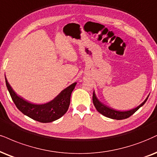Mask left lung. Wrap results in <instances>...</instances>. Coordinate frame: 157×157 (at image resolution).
I'll list each match as a JSON object with an SVG mask.
<instances>
[{"instance_id": "8db88e82", "label": "left lung", "mask_w": 157, "mask_h": 157, "mask_svg": "<svg viewBox=\"0 0 157 157\" xmlns=\"http://www.w3.org/2000/svg\"><path fill=\"white\" fill-rule=\"evenodd\" d=\"M148 96L147 97V98L144 100V102H142L140 105L138 106L137 108H134V109H132L130 110V111H117V110L112 109V108L108 107V106H106L105 105H104L103 103L100 102L99 100H98V98H97L95 96V94H94V92H93V95H92V101H93V104L94 107L96 108L97 111L99 112L100 113L102 114V115L105 116V117L108 118H111V119L121 120V119H127V118L131 117L133 113H135V112L138 111L139 108L141 107V106L144 105L145 102H146V100H148Z\"/></svg>"}]
</instances>
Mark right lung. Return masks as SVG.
<instances>
[{
    "mask_svg": "<svg viewBox=\"0 0 157 157\" xmlns=\"http://www.w3.org/2000/svg\"><path fill=\"white\" fill-rule=\"evenodd\" d=\"M6 84L15 105L23 114L42 123L55 121L66 113L71 102V95L76 83L63 90L54 100L42 105L30 103L18 96L6 78Z\"/></svg>",
    "mask_w": 157,
    "mask_h": 157,
    "instance_id": "obj_1",
    "label": "right lung"
}]
</instances>
